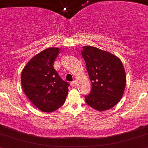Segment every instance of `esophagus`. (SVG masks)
<instances>
[{"mask_svg":"<svg viewBox=\"0 0 148 148\" xmlns=\"http://www.w3.org/2000/svg\"><path fill=\"white\" fill-rule=\"evenodd\" d=\"M76 85H77V81H76V80L72 81V82H71V86H72V87H74Z\"/></svg>","mask_w":148,"mask_h":148,"instance_id":"34e87169","label":"esophagus"}]
</instances>
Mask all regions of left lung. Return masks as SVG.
I'll list each match as a JSON object with an SVG mask.
<instances>
[{
    "mask_svg": "<svg viewBox=\"0 0 148 148\" xmlns=\"http://www.w3.org/2000/svg\"><path fill=\"white\" fill-rule=\"evenodd\" d=\"M81 52L92 82L85 101L98 111L110 110L119 102L125 88L126 77L122 62L110 52L94 47L85 46Z\"/></svg>",
    "mask_w": 148,
    "mask_h": 148,
    "instance_id": "left-lung-1",
    "label": "left lung"
}]
</instances>
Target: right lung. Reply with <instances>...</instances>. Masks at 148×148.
<instances>
[{
	"label": "right lung",
	"mask_w": 148,
	"mask_h": 148,
	"mask_svg": "<svg viewBox=\"0 0 148 148\" xmlns=\"http://www.w3.org/2000/svg\"><path fill=\"white\" fill-rule=\"evenodd\" d=\"M60 49L49 47L35 55L21 74L23 91L38 110L45 112L60 108L66 101L69 84L60 78L53 67Z\"/></svg>",
	"instance_id": "1"
}]
</instances>
